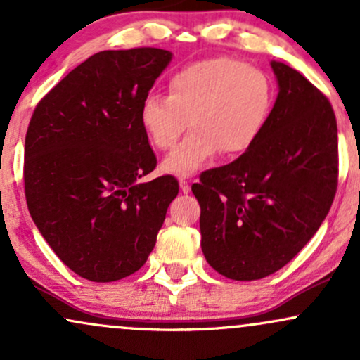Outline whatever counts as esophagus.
I'll list each match as a JSON object with an SVG mask.
<instances>
[{
  "label": "esophagus",
  "instance_id": "obj_1",
  "mask_svg": "<svg viewBox=\"0 0 360 360\" xmlns=\"http://www.w3.org/2000/svg\"><path fill=\"white\" fill-rule=\"evenodd\" d=\"M179 186H181V191H183L184 194H188L189 191H191V186H189V181L184 179V177H181V179H179Z\"/></svg>",
  "mask_w": 360,
  "mask_h": 360
}]
</instances>
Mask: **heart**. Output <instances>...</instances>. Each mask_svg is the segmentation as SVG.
<instances>
[{"instance_id": "heart-1", "label": "heart", "mask_w": 360, "mask_h": 360, "mask_svg": "<svg viewBox=\"0 0 360 360\" xmlns=\"http://www.w3.org/2000/svg\"><path fill=\"white\" fill-rule=\"evenodd\" d=\"M169 96L148 94L140 125L159 150L176 146L186 127L191 134L169 154L162 169L189 176L221 152L240 155L257 142L269 120L274 89L267 74L232 57L186 64L169 77Z\"/></svg>"}]
</instances>
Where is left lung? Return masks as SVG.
Segmentation results:
<instances>
[{
  "label": "left lung",
  "instance_id": "left-lung-1",
  "mask_svg": "<svg viewBox=\"0 0 360 360\" xmlns=\"http://www.w3.org/2000/svg\"><path fill=\"white\" fill-rule=\"evenodd\" d=\"M279 93L257 142L193 184L201 249L214 271L262 279L295 257L320 229L338 183L337 120L303 74L271 62Z\"/></svg>",
  "mask_w": 360,
  "mask_h": 360
}]
</instances>
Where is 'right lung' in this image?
<instances>
[{
  "mask_svg": "<svg viewBox=\"0 0 360 360\" xmlns=\"http://www.w3.org/2000/svg\"><path fill=\"white\" fill-rule=\"evenodd\" d=\"M172 59L154 47L103 51L39 101L25 137L32 220L69 269L94 283L134 274L179 193L157 166L140 105Z\"/></svg>",
  "mask_w": 360,
  "mask_h": 360,
  "instance_id": "1",
  "label": "right lung"
}]
</instances>
